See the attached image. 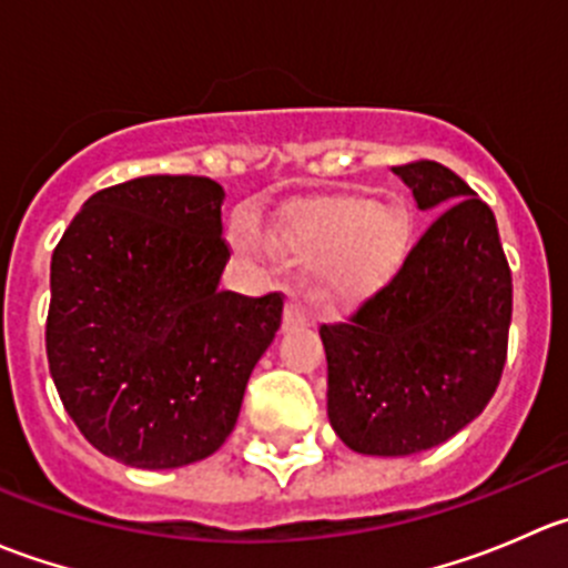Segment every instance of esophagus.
Instances as JSON below:
<instances>
[{
  "mask_svg": "<svg viewBox=\"0 0 568 568\" xmlns=\"http://www.w3.org/2000/svg\"><path fill=\"white\" fill-rule=\"evenodd\" d=\"M307 321H311V316H307V311L300 305V302H288V305H285V318H283L285 329H291V326H305Z\"/></svg>",
  "mask_w": 568,
  "mask_h": 568,
  "instance_id": "1",
  "label": "esophagus"
}]
</instances>
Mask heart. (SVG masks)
<instances>
[{
  "mask_svg": "<svg viewBox=\"0 0 568 568\" xmlns=\"http://www.w3.org/2000/svg\"><path fill=\"white\" fill-rule=\"evenodd\" d=\"M400 227L387 209L368 200H337L291 216L277 233V252L302 266H316L324 300L354 302L385 283L398 255ZM244 252H263L261 239L244 227Z\"/></svg>",
  "mask_w": 568,
  "mask_h": 568,
  "instance_id": "b5f03b06",
  "label": "heart"
}]
</instances>
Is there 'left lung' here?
I'll list each match as a JSON object with an SVG mask.
<instances>
[{
  "mask_svg": "<svg viewBox=\"0 0 568 568\" xmlns=\"http://www.w3.org/2000/svg\"><path fill=\"white\" fill-rule=\"evenodd\" d=\"M439 211L398 272L348 321L321 324L326 415L365 456H412L462 432L500 385L511 268L489 205L437 162L393 168Z\"/></svg>",
  "mask_w": 568,
  "mask_h": 568,
  "instance_id": "left-lung-1",
  "label": "left lung"
}]
</instances>
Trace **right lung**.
I'll use <instances>...</instances> for the list:
<instances>
[{
    "label": "right lung",
    "instance_id": "obj_1",
    "mask_svg": "<svg viewBox=\"0 0 568 568\" xmlns=\"http://www.w3.org/2000/svg\"><path fill=\"white\" fill-rule=\"evenodd\" d=\"M222 200L211 178H134L95 192L51 255V379L84 439L129 467L220 450L280 329L283 294L220 288Z\"/></svg>",
    "mask_w": 568,
    "mask_h": 568
}]
</instances>
